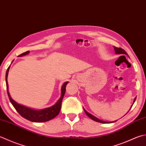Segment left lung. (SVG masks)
<instances>
[{"instance_id":"left-lung-1","label":"left lung","mask_w":146,"mask_h":146,"mask_svg":"<svg viewBox=\"0 0 146 146\" xmlns=\"http://www.w3.org/2000/svg\"><path fill=\"white\" fill-rule=\"evenodd\" d=\"M114 49H115V54H127V52H125V51L123 49V48H118V47H114ZM135 99H136V98H135V99H134L133 102V104H132V106H131V108L132 107V106H133V103H134V102H135ZM131 108H130V109H131ZM130 110H129V111H130ZM84 111H85V113H86V115H87L88 117H89L90 118H91L92 119H93V120L96 121H97V122L102 123H114V122H115V121H117V120H116V121H108H108H102V120H101V119H99V118H96V116H94V115H91L90 113L87 112V111L84 109ZM128 112H127V113H128Z\"/></svg>"}]
</instances>
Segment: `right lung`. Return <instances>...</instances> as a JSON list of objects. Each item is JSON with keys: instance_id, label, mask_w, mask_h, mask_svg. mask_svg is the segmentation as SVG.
<instances>
[{"instance_id": "add662e5", "label": "right lung", "mask_w": 146, "mask_h": 146, "mask_svg": "<svg viewBox=\"0 0 146 146\" xmlns=\"http://www.w3.org/2000/svg\"><path fill=\"white\" fill-rule=\"evenodd\" d=\"M30 53V51H27L24 53L21 54V55L18 56V57H22L23 56L27 55ZM10 69V66L7 68V70L6 71V74H5V82H6V87H7V92L8 94V97L9 98L11 104H13L14 108H15L16 110L18 111V113L21 116L23 117L24 118L30 120L32 122H37V123H42L45 121H49L50 119L55 118V117L59 113V111L61 110V102L62 100L63 99V97L64 96V94L66 92V85L68 84V82H64L62 84L61 89V97L59 99V100L57 101L55 104L50 107L44 108L42 110H35L32 109V108H28L25 106L21 105L18 102H16L14 99H12L9 92V85L7 82V76L9 71Z\"/></svg>"}]
</instances>
